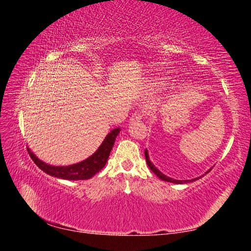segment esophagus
<instances>
[{"mask_svg": "<svg viewBox=\"0 0 251 251\" xmlns=\"http://www.w3.org/2000/svg\"><path fill=\"white\" fill-rule=\"evenodd\" d=\"M143 117H144V114H143V113H141V112H136V113L133 114V115H131V117H130V123H131V124H134V123L141 121Z\"/></svg>", "mask_w": 251, "mask_h": 251, "instance_id": "1", "label": "esophagus"}]
</instances>
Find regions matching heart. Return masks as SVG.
Wrapping results in <instances>:
<instances>
[{
	"label": "heart",
	"mask_w": 251,
	"mask_h": 251,
	"mask_svg": "<svg viewBox=\"0 0 251 251\" xmlns=\"http://www.w3.org/2000/svg\"><path fill=\"white\" fill-rule=\"evenodd\" d=\"M164 85H165V83H163V82H159V83H158V86H160V87L164 86Z\"/></svg>",
	"instance_id": "1"
}]
</instances>
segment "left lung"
<instances>
[{
    "label": "left lung",
    "instance_id": "1",
    "mask_svg": "<svg viewBox=\"0 0 251 251\" xmlns=\"http://www.w3.org/2000/svg\"><path fill=\"white\" fill-rule=\"evenodd\" d=\"M145 158H146V163H147V165H148V167L151 168V171L152 173H154L157 177H159L161 180L169 181V182H174V184H187V182H192V181H195L196 179H199V178H201V177H197V178H195V179H190V180H176V179H173V178H171V177L165 176L163 173L159 172L158 169H157V168L154 166V164H152L151 161L150 160V156H148L147 150L145 151ZM210 169H211V168H210ZM210 169H209V171H210ZM209 171H208V172H209ZM208 172H207V173H208Z\"/></svg>",
    "mask_w": 251,
    "mask_h": 251
}]
</instances>
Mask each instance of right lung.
Listing matches in <instances>:
<instances>
[{
    "label": "right lung",
    "instance_id": "add662e5",
    "mask_svg": "<svg viewBox=\"0 0 251 251\" xmlns=\"http://www.w3.org/2000/svg\"><path fill=\"white\" fill-rule=\"evenodd\" d=\"M121 128L113 129L106 136L104 142L100 144L94 154L88 157L80 163L70 165V166H52V165L45 164L44 161L40 160L33 152L28 150V154L31 156L32 160L37 165V167L41 168L44 173L49 174L50 176H54L57 178H63L67 180H85L90 179L95 174L99 173L103 168L110 154V151L114 146L117 135L120 134Z\"/></svg>",
    "mask_w": 251,
    "mask_h": 251
}]
</instances>
